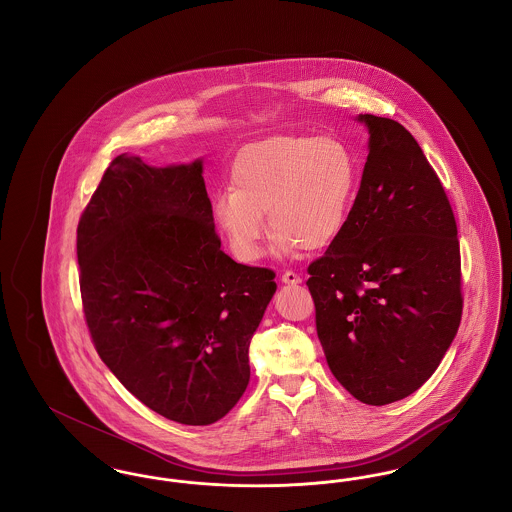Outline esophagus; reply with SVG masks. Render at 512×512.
Wrapping results in <instances>:
<instances>
[{
    "instance_id": "1",
    "label": "esophagus",
    "mask_w": 512,
    "mask_h": 512,
    "mask_svg": "<svg viewBox=\"0 0 512 512\" xmlns=\"http://www.w3.org/2000/svg\"><path fill=\"white\" fill-rule=\"evenodd\" d=\"M280 280H282L284 284H299V282H301V276L295 274L292 270H286V272H282Z\"/></svg>"
}]
</instances>
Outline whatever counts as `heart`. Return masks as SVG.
I'll list each match as a JSON object with an SVG mask.
<instances>
[{"label": "heart", "instance_id": "heart-1", "mask_svg": "<svg viewBox=\"0 0 512 512\" xmlns=\"http://www.w3.org/2000/svg\"><path fill=\"white\" fill-rule=\"evenodd\" d=\"M359 188L353 151L334 136L280 134L236 157L232 190L215 197L213 217L238 259L261 257L268 226L274 249L318 251L343 232Z\"/></svg>", "mask_w": 512, "mask_h": 512}]
</instances>
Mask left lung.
I'll use <instances>...</instances> for the list:
<instances>
[{
    "label": "left lung",
    "mask_w": 512,
    "mask_h": 512,
    "mask_svg": "<svg viewBox=\"0 0 512 512\" xmlns=\"http://www.w3.org/2000/svg\"><path fill=\"white\" fill-rule=\"evenodd\" d=\"M368 157L340 238L313 261L309 292L332 374L366 405L418 390L463 317L457 222L413 134L359 115Z\"/></svg>",
    "instance_id": "1"
}]
</instances>
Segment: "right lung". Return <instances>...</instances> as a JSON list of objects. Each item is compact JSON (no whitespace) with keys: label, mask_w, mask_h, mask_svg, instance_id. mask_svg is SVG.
<instances>
[{"label":"right lung","mask_w":512,"mask_h":512,"mask_svg":"<svg viewBox=\"0 0 512 512\" xmlns=\"http://www.w3.org/2000/svg\"><path fill=\"white\" fill-rule=\"evenodd\" d=\"M201 161H111L76 228L82 311L101 361L151 411L213 424L249 384L274 270L232 261Z\"/></svg>","instance_id":"1"}]
</instances>
